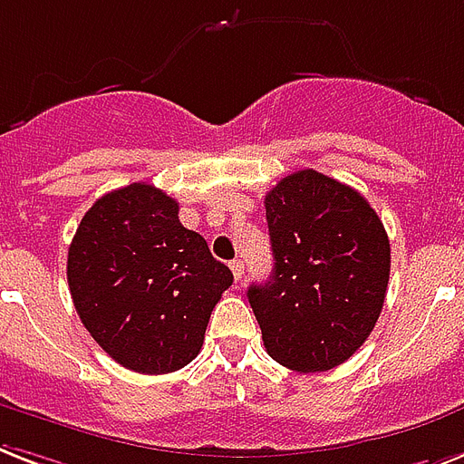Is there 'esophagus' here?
I'll use <instances>...</instances> for the list:
<instances>
[{
  "label": "esophagus",
  "instance_id": "1",
  "mask_svg": "<svg viewBox=\"0 0 464 464\" xmlns=\"http://www.w3.org/2000/svg\"><path fill=\"white\" fill-rule=\"evenodd\" d=\"M229 268H232V276H235V280H242V276H244V261H242V258H235V261H229Z\"/></svg>",
  "mask_w": 464,
  "mask_h": 464
}]
</instances>
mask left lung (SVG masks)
<instances>
[{"mask_svg": "<svg viewBox=\"0 0 464 464\" xmlns=\"http://www.w3.org/2000/svg\"><path fill=\"white\" fill-rule=\"evenodd\" d=\"M273 276L249 296L263 344L295 372H328L372 335L391 277L383 222L357 188L316 169L266 194Z\"/></svg>", "mask_w": 464, "mask_h": 464, "instance_id": "left-lung-1", "label": "left lung"}]
</instances>
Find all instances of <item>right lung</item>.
I'll return each instance as SVG.
<instances>
[{
  "mask_svg": "<svg viewBox=\"0 0 464 464\" xmlns=\"http://www.w3.org/2000/svg\"><path fill=\"white\" fill-rule=\"evenodd\" d=\"M66 280L81 324L117 362L169 373L201 352L210 311L232 285L179 206L153 184L110 191L83 215Z\"/></svg>",
  "mask_w": 464,
  "mask_h": 464,
  "instance_id": "obj_1",
  "label": "right lung"
}]
</instances>
